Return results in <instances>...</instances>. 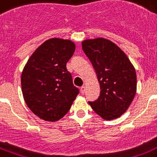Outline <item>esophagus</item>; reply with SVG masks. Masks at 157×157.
Returning a JSON list of instances; mask_svg holds the SVG:
<instances>
[{
  "label": "esophagus",
  "mask_w": 157,
  "mask_h": 157,
  "mask_svg": "<svg viewBox=\"0 0 157 157\" xmlns=\"http://www.w3.org/2000/svg\"><path fill=\"white\" fill-rule=\"evenodd\" d=\"M85 91H86V86H81V93L83 94L85 93Z\"/></svg>",
  "instance_id": "1"
}]
</instances>
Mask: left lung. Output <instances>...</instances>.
<instances>
[{
	"label": "left lung",
	"instance_id": "obj_1",
	"mask_svg": "<svg viewBox=\"0 0 157 157\" xmlns=\"http://www.w3.org/2000/svg\"><path fill=\"white\" fill-rule=\"evenodd\" d=\"M100 85V95L89 102L92 109L107 121L126 112L137 90L136 71L129 59L115 43L104 38L82 41Z\"/></svg>",
	"mask_w": 157,
	"mask_h": 157
}]
</instances>
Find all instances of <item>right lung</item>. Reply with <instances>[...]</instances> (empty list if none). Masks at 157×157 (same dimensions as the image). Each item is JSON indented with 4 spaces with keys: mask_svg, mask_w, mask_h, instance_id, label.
Instances as JSON below:
<instances>
[{
    "mask_svg": "<svg viewBox=\"0 0 157 157\" xmlns=\"http://www.w3.org/2000/svg\"><path fill=\"white\" fill-rule=\"evenodd\" d=\"M76 45L71 40H45L27 62L21 76L23 98L39 118L57 121L67 113L79 94L73 86L67 63Z\"/></svg>",
    "mask_w": 157,
    "mask_h": 157,
    "instance_id": "add662e5",
    "label": "right lung"
}]
</instances>
